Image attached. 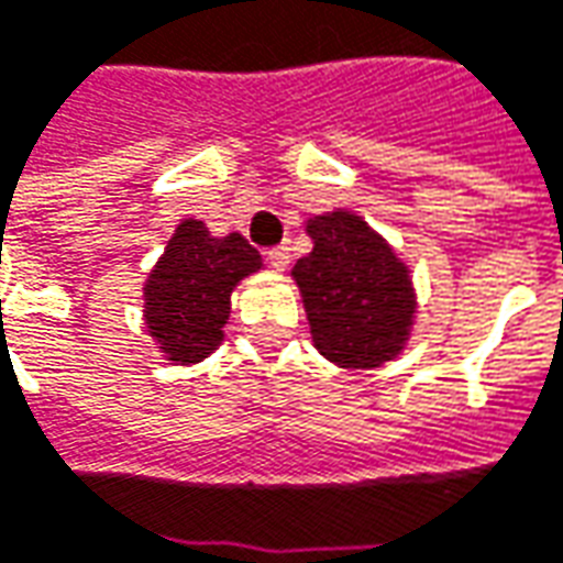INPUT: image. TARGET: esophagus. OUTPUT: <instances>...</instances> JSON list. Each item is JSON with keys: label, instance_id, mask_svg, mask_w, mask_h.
I'll return each mask as SVG.
<instances>
[{"label": "esophagus", "instance_id": "1", "mask_svg": "<svg viewBox=\"0 0 563 563\" xmlns=\"http://www.w3.org/2000/svg\"><path fill=\"white\" fill-rule=\"evenodd\" d=\"M289 255H292V250H289V246L283 243V246H274V250H267V262L277 267V271H283V267L289 265Z\"/></svg>", "mask_w": 563, "mask_h": 563}]
</instances>
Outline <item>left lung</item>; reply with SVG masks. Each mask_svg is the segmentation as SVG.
I'll use <instances>...</instances> for the list:
<instances>
[{"label": "left lung", "mask_w": 563, "mask_h": 563, "mask_svg": "<svg viewBox=\"0 0 563 563\" xmlns=\"http://www.w3.org/2000/svg\"><path fill=\"white\" fill-rule=\"evenodd\" d=\"M313 250L292 267L317 351L347 369L391 361L410 335V271L361 216L308 221Z\"/></svg>", "instance_id": "1"}]
</instances>
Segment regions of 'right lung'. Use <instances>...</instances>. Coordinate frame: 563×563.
I'll use <instances>...</instances> for the list:
<instances>
[{"label":"right lung","mask_w":563,"mask_h":563,"mask_svg":"<svg viewBox=\"0 0 563 563\" xmlns=\"http://www.w3.org/2000/svg\"><path fill=\"white\" fill-rule=\"evenodd\" d=\"M262 267L246 236H212L202 221L187 218L144 283L147 332L175 363H197L221 345L231 317V292Z\"/></svg>","instance_id":"1"}]
</instances>
